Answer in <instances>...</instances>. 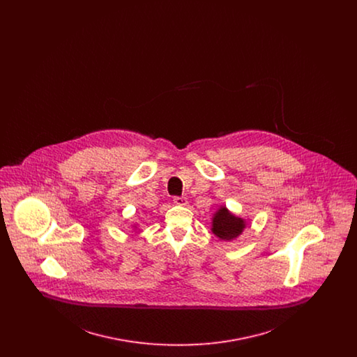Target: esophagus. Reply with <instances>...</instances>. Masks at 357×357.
<instances>
[{
    "instance_id": "34e87169",
    "label": "esophagus",
    "mask_w": 357,
    "mask_h": 357,
    "mask_svg": "<svg viewBox=\"0 0 357 357\" xmlns=\"http://www.w3.org/2000/svg\"><path fill=\"white\" fill-rule=\"evenodd\" d=\"M174 204H178V206H186L187 199L186 198H182V197H175Z\"/></svg>"
}]
</instances>
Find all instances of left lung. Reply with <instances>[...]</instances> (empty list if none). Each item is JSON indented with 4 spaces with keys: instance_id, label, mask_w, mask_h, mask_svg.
<instances>
[{
    "instance_id": "obj_1",
    "label": "left lung",
    "mask_w": 357,
    "mask_h": 357,
    "mask_svg": "<svg viewBox=\"0 0 357 357\" xmlns=\"http://www.w3.org/2000/svg\"><path fill=\"white\" fill-rule=\"evenodd\" d=\"M246 221L237 217L226 206H221L211 218V231L222 241H233L242 234Z\"/></svg>"
}]
</instances>
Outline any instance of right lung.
<instances>
[{"label":"right lung","instance_id":"right-lung-1","mask_svg":"<svg viewBox=\"0 0 357 357\" xmlns=\"http://www.w3.org/2000/svg\"><path fill=\"white\" fill-rule=\"evenodd\" d=\"M134 227H136V226H134Z\"/></svg>","mask_w":357,"mask_h":357}]
</instances>
